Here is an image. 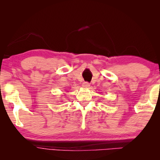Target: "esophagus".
I'll return each mask as SVG.
<instances>
[{
    "instance_id": "1",
    "label": "esophagus",
    "mask_w": 160,
    "mask_h": 160,
    "mask_svg": "<svg viewBox=\"0 0 160 160\" xmlns=\"http://www.w3.org/2000/svg\"><path fill=\"white\" fill-rule=\"evenodd\" d=\"M90 84L88 82H84L82 83V87H83V88H90Z\"/></svg>"
}]
</instances>
